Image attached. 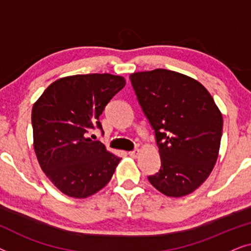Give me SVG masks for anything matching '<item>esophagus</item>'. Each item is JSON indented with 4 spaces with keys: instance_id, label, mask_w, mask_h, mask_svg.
<instances>
[{
    "instance_id": "34e87169",
    "label": "esophagus",
    "mask_w": 251,
    "mask_h": 251,
    "mask_svg": "<svg viewBox=\"0 0 251 251\" xmlns=\"http://www.w3.org/2000/svg\"><path fill=\"white\" fill-rule=\"evenodd\" d=\"M129 155L133 157V159H136V157H138V155H139V150L131 151V152H129Z\"/></svg>"
}]
</instances>
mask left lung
<instances>
[{"instance_id": "left-lung-1", "label": "left lung", "mask_w": 251, "mask_h": 251, "mask_svg": "<svg viewBox=\"0 0 251 251\" xmlns=\"http://www.w3.org/2000/svg\"><path fill=\"white\" fill-rule=\"evenodd\" d=\"M144 114L155 132L161 157L150 183L179 198L201 186L221 147L223 116L209 91L194 78L157 68L130 75Z\"/></svg>"}]
</instances>
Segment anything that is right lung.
<instances>
[{
  "label": "right lung",
  "mask_w": 251,
  "mask_h": 251,
  "mask_svg": "<svg viewBox=\"0 0 251 251\" xmlns=\"http://www.w3.org/2000/svg\"><path fill=\"white\" fill-rule=\"evenodd\" d=\"M125 85L119 75H72L51 83L34 102V151L41 169L61 193L84 199L111 180L121 159L89 133L102 130L99 116Z\"/></svg>",
  "instance_id": "1"
}]
</instances>
